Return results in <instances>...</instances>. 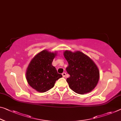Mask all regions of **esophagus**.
<instances>
[{
  "mask_svg": "<svg viewBox=\"0 0 121 121\" xmlns=\"http://www.w3.org/2000/svg\"><path fill=\"white\" fill-rule=\"evenodd\" d=\"M62 76H63V77H65V76H66L65 72H63V73H62Z\"/></svg>",
  "mask_w": 121,
  "mask_h": 121,
  "instance_id": "34e87169",
  "label": "esophagus"
}]
</instances>
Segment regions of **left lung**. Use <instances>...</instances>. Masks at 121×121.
I'll return each mask as SVG.
<instances>
[{"label": "left lung", "mask_w": 121, "mask_h": 121, "mask_svg": "<svg viewBox=\"0 0 121 121\" xmlns=\"http://www.w3.org/2000/svg\"><path fill=\"white\" fill-rule=\"evenodd\" d=\"M63 55L69 64L66 70L70 77L66 82L70 88L81 95L94 90L99 79V71L94 61L79 51L65 50Z\"/></svg>", "instance_id": "left-lung-1"}]
</instances>
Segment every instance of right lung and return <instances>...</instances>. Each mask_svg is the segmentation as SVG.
Wrapping results in <instances>:
<instances>
[{"label":"right lung","mask_w":121,"mask_h":121,"mask_svg":"<svg viewBox=\"0 0 121 121\" xmlns=\"http://www.w3.org/2000/svg\"><path fill=\"white\" fill-rule=\"evenodd\" d=\"M57 55L56 51L44 50L31 59L26 71V78L28 84L39 92H45L52 88L57 80L62 77L52 65Z\"/></svg>","instance_id":"1"}]
</instances>
